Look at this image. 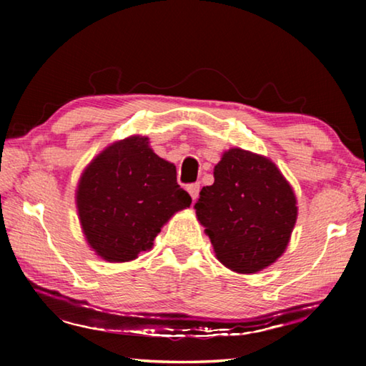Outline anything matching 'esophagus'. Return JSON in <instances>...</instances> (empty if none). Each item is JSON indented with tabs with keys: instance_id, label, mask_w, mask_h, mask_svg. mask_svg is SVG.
Listing matches in <instances>:
<instances>
[{
	"instance_id": "obj_1",
	"label": "esophagus",
	"mask_w": 366,
	"mask_h": 366,
	"mask_svg": "<svg viewBox=\"0 0 366 366\" xmlns=\"http://www.w3.org/2000/svg\"><path fill=\"white\" fill-rule=\"evenodd\" d=\"M187 192L192 197V200H197L198 198V194H200V184L195 182V184H190L187 185Z\"/></svg>"
}]
</instances>
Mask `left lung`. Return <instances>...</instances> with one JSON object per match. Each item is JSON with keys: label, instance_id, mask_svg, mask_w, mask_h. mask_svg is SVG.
<instances>
[{"label": "left lung", "instance_id": "1", "mask_svg": "<svg viewBox=\"0 0 366 366\" xmlns=\"http://www.w3.org/2000/svg\"><path fill=\"white\" fill-rule=\"evenodd\" d=\"M200 192L197 218L216 258L234 272L253 274L286 252L297 221V198L280 168L263 154L229 148Z\"/></svg>", "mask_w": 366, "mask_h": 366}]
</instances>
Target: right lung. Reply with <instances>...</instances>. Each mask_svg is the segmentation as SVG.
<instances>
[{
	"instance_id": "obj_1",
	"label": "right lung",
	"mask_w": 366,
	"mask_h": 366,
	"mask_svg": "<svg viewBox=\"0 0 366 366\" xmlns=\"http://www.w3.org/2000/svg\"><path fill=\"white\" fill-rule=\"evenodd\" d=\"M176 166L159 158L148 137L108 145L79 179L76 205L86 244L109 263H126L153 247L171 216L189 208Z\"/></svg>"
}]
</instances>
